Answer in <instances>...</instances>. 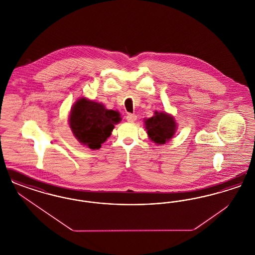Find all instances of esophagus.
Wrapping results in <instances>:
<instances>
[{"label": "esophagus", "instance_id": "obj_1", "mask_svg": "<svg viewBox=\"0 0 255 255\" xmlns=\"http://www.w3.org/2000/svg\"><path fill=\"white\" fill-rule=\"evenodd\" d=\"M126 120L127 122H133L136 121V116L134 114H128L127 117H126Z\"/></svg>", "mask_w": 255, "mask_h": 255}]
</instances>
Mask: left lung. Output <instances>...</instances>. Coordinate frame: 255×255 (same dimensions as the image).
Listing matches in <instances>:
<instances>
[{"mask_svg": "<svg viewBox=\"0 0 255 255\" xmlns=\"http://www.w3.org/2000/svg\"><path fill=\"white\" fill-rule=\"evenodd\" d=\"M144 125L148 137L158 145L169 141L178 128L175 118L162 111H155L153 117L144 119Z\"/></svg>", "mask_w": 255, "mask_h": 255, "instance_id": "1", "label": "left lung"}]
</instances>
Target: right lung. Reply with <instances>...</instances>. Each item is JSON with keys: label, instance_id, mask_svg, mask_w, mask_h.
Returning a JSON list of instances; mask_svg holds the SVG:
<instances>
[{"label": "right lung", "instance_id": "add662e5", "mask_svg": "<svg viewBox=\"0 0 255 255\" xmlns=\"http://www.w3.org/2000/svg\"><path fill=\"white\" fill-rule=\"evenodd\" d=\"M68 122L80 144L97 150L107 140L115 125L122 122V118L118 111L106 109L102 103L80 97L74 102Z\"/></svg>", "mask_w": 255, "mask_h": 255}]
</instances>
